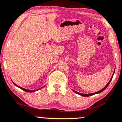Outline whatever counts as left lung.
I'll use <instances>...</instances> for the list:
<instances>
[{
  "label": "left lung",
  "instance_id": "8db88e82",
  "mask_svg": "<svg viewBox=\"0 0 122 122\" xmlns=\"http://www.w3.org/2000/svg\"><path fill=\"white\" fill-rule=\"evenodd\" d=\"M114 73H115V69H114V72H113V74H112V77H111V79H110V80L109 81H108V82L107 83V84L106 85L105 87H103V89H101V90L98 91V92H95V93H90V94H82V93H78V92H76V91L74 90H73V92H75V93H76V94H79V95H81V96H82V97H89V96H91V95H93L96 94H99V93H101V92H103V91H104V90H105L106 89L107 87V86H108V85H109V83H110V82L111 81V80H112V77H113V76H114Z\"/></svg>",
  "mask_w": 122,
  "mask_h": 122
}]
</instances>
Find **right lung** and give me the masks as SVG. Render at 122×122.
Wrapping results in <instances>:
<instances>
[{"label":"right lung","mask_w":122,"mask_h":122,"mask_svg":"<svg viewBox=\"0 0 122 122\" xmlns=\"http://www.w3.org/2000/svg\"><path fill=\"white\" fill-rule=\"evenodd\" d=\"M12 82H13V83H14V84L16 86H17V87H18L19 88H20V89H22V90H24V91H25V92H29V93H32V92H36V91H37V90H40V89H41V88H40V89H37V90H28V89H24V88H23V87H20V86H17V85H16V84H15V83L14 82L12 81Z\"/></svg>","instance_id":"1"}]
</instances>
